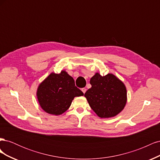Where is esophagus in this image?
I'll return each mask as SVG.
<instances>
[{
  "label": "esophagus",
  "instance_id": "esophagus-1",
  "mask_svg": "<svg viewBox=\"0 0 160 160\" xmlns=\"http://www.w3.org/2000/svg\"><path fill=\"white\" fill-rule=\"evenodd\" d=\"M81 91H83V93H85V92H86V91H87V89H86L85 88H83V89H81Z\"/></svg>",
  "mask_w": 160,
  "mask_h": 160
}]
</instances>
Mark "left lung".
Returning a JSON list of instances; mask_svg holds the SVG:
<instances>
[{
	"label": "left lung",
	"mask_w": 160,
	"mask_h": 160,
	"mask_svg": "<svg viewBox=\"0 0 160 160\" xmlns=\"http://www.w3.org/2000/svg\"><path fill=\"white\" fill-rule=\"evenodd\" d=\"M91 88L85 97L91 108L101 118H109L122 111L127 102V90L122 81L109 73L101 76L98 72L91 77Z\"/></svg>",
	"instance_id": "obj_1"
}]
</instances>
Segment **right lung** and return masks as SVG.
<instances>
[{
	"label": "right lung",
	"mask_w": 160,
	"mask_h": 160,
	"mask_svg": "<svg viewBox=\"0 0 160 160\" xmlns=\"http://www.w3.org/2000/svg\"><path fill=\"white\" fill-rule=\"evenodd\" d=\"M83 93L75 85V81L65 71L52 72L38 86L37 96L45 112L59 115L69 108L75 97Z\"/></svg>",
	"instance_id": "add662e5"
}]
</instances>
